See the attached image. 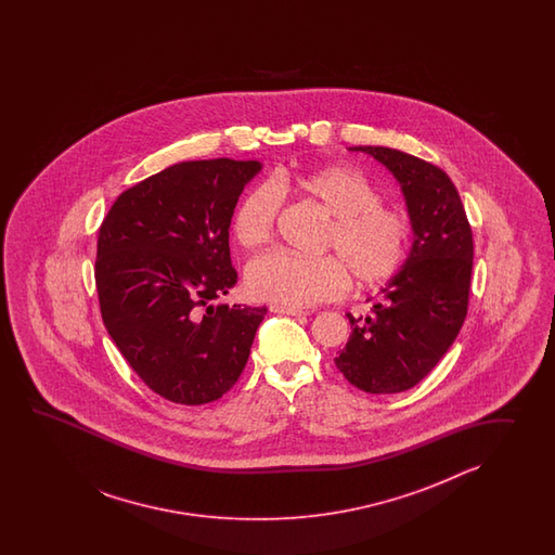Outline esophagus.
Returning <instances> with one entry per match:
<instances>
[{
  "mask_svg": "<svg viewBox=\"0 0 555 555\" xmlns=\"http://www.w3.org/2000/svg\"><path fill=\"white\" fill-rule=\"evenodd\" d=\"M270 311L272 313H282V315H292V318H304V315H307V311L295 309V307L272 306Z\"/></svg>",
  "mask_w": 555,
  "mask_h": 555,
  "instance_id": "esophagus-1",
  "label": "esophagus"
}]
</instances>
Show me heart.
Here are the masks:
<instances>
[{"mask_svg":"<svg viewBox=\"0 0 555 555\" xmlns=\"http://www.w3.org/2000/svg\"><path fill=\"white\" fill-rule=\"evenodd\" d=\"M287 192L306 196L330 216L321 249L335 256L299 258L275 251L256 258L246 270L251 297L283 307L315 306L347 294L349 273L361 285H378L401 272L411 246V220L399 208L380 204L377 186L353 166L282 170L272 186H256L234 216L240 246L256 249L272 240L280 194Z\"/></svg>","mask_w":555,"mask_h":555,"instance_id":"heart-1","label":"heart"}]
</instances>
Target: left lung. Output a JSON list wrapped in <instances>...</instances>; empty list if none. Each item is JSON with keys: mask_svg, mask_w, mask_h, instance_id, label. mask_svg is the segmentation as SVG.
I'll return each mask as SVG.
<instances>
[{"mask_svg": "<svg viewBox=\"0 0 555 555\" xmlns=\"http://www.w3.org/2000/svg\"><path fill=\"white\" fill-rule=\"evenodd\" d=\"M387 166L401 184L413 248L383 301L353 318L335 365L357 389L389 395L413 389L456 339L468 311L474 242L459 190L438 166L387 146H353Z\"/></svg>", "mask_w": 555, "mask_h": 555, "instance_id": "obj_1", "label": "left lung"}]
</instances>
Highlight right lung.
<instances>
[{"label": "right lung", "mask_w": 555, "mask_h": 555, "mask_svg": "<svg viewBox=\"0 0 555 555\" xmlns=\"http://www.w3.org/2000/svg\"><path fill=\"white\" fill-rule=\"evenodd\" d=\"M258 160L168 166L118 196L99 228L94 282L111 339L149 389L178 404L236 385L268 313L214 306L237 282L228 230Z\"/></svg>", "instance_id": "obj_1"}]
</instances>
